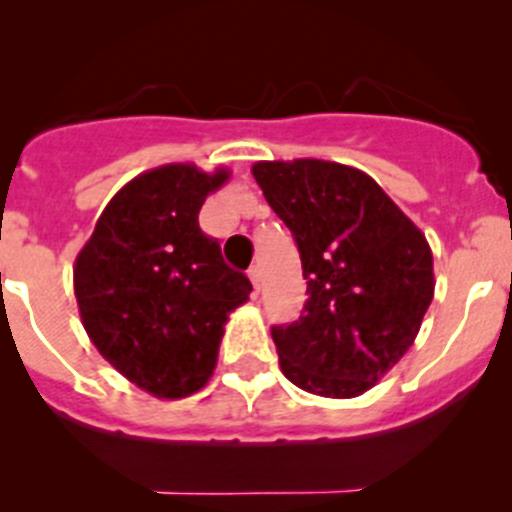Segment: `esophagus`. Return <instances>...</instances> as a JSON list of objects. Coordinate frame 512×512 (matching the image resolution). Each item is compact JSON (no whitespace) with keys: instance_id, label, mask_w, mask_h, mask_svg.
<instances>
[{"instance_id":"obj_1","label":"esophagus","mask_w":512,"mask_h":512,"mask_svg":"<svg viewBox=\"0 0 512 512\" xmlns=\"http://www.w3.org/2000/svg\"><path fill=\"white\" fill-rule=\"evenodd\" d=\"M247 275H250L252 287L260 289V267H250V272H247Z\"/></svg>"}]
</instances>
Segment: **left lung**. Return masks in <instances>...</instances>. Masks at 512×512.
<instances>
[{"label": "left lung", "mask_w": 512, "mask_h": 512, "mask_svg": "<svg viewBox=\"0 0 512 512\" xmlns=\"http://www.w3.org/2000/svg\"><path fill=\"white\" fill-rule=\"evenodd\" d=\"M257 185L297 242L307 302L275 324L282 374L299 389L354 399L414 344L433 299L426 237L361 170L329 160H262Z\"/></svg>", "instance_id": "left-lung-1"}]
</instances>
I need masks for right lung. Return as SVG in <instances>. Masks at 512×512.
<instances>
[{"mask_svg":"<svg viewBox=\"0 0 512 512\" xmlns=\"http://www.w3.org/2000/svg\"><path fill=\"white\" fill-rule=\"evenodd\" d=\"M227 178L190 163L141 173L113 195L76 257L86 334L113 369L160 399L208 384L227 314L252 292L198 225L205 198Z\"/></svg>","mask_w":512,"mask_h":512,"instance_id":"right-lung-1","label":"right lung"}]
</instances>
